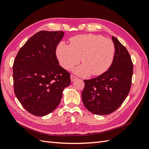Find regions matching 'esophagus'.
I'll return each instance as SVG.
<instances>
[{
	"instance_id": "obj_1",
	"label": "esophagus",
	"mask_w": 149,
	"mask_h": 149,
	"mask_svg": "<svg viewBox=\"0 0 149 149\" xmlns=\"http://www.w3.org/2000/svg\"><path fill=\"white\" fill-rule=\"evenodd\" d=\"M70 78H71V81H74V80H76V79H78V78L77 77H76L75 76H74V75H71V76H70Z\"/></svg>"
}]
</instances>
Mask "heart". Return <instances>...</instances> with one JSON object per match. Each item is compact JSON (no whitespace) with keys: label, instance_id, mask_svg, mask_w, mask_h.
<instances>
[{"label":"heart","instance_id":"1","mask_svg":"<svg viewBox=\"0 0 149 149\" xmlns=\"http://www.w3.org/2000/svg\"><path fill=\"white\" fill-rule=\"evenodd\" d=\"M70 41V45L60 42L56 50L60 64L65 70L78 65L80 58L83 65L73 70L79 76L101 75L111 66L115 53L111 40L101 35L84 34L71 37Z\"/></svg>","mask_w":149,"mask_h":149}]
</instances>
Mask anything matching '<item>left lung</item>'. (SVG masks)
Instances as JSON below:
<instances>
[{
  "label": "left lung",
  "mask_w": 149,
  "mask_h": 149,
  "mask_svg": "<svg viewBox=\"0 0 149 149\" xmlns=\"http://www.w3.org/2000/svg\"><path fill=\"white\" fill-rule=\"evenodd\" d=\"M112 40L115 54L109 70L95 78L84 80L83 102L94 114L107 115L118 109L127 97L131 86V58L118 38L112 36Z\"/></svg>",
  "instance_id": "1"
}]
</instances>
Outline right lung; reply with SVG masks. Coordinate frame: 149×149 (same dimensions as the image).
Returning a JSON list of instances; mask_svg holds the SVG:
<instances>
[{
  "label": "right lung",
  "mask_w": 149,
  "mask_h": 149,
  "mask_svg": "<svg viewBox=\"0 0 149 149\" xmlns=\"http://www.w3.org/2000/svg\"><path fill=\"white\" fill-rule=\"evenodd\" d=\"M64 32L40 31L18 52L13 65V88L25 109L36 116L51 113L59 105L70 74L59 65L56 47Z\"/></svg>",
  "instance_id": "obj_1"
}]
</instances>
